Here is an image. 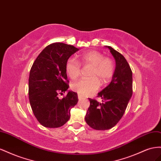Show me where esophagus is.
I'll list each match as a JSON object with an SVG mask.
<instances>
[{
	"label": "esophagus",
	"mask_w": 161,
	"mask_h": 161,
	"mask_svg": "<svg viewBox=\"0 0 161 161\" xmlns=\"http://www.w3.org/2000/svg\"><path fill=\"white\" fill-rule=\"evenodd\" d=\"M82 98H83V96H81V95H78V99L81 100Z\"/></svg>",
	"instance_id": "esophagus-1"
}]
</instances>
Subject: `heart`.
Segmentation results:
<instances>
[{"instance_id": "obj_1", "label": "heart", "mask_w": 161, "mask_h": 161, "mask_svg": "<svg viewBox=\"0 0 161 161\" xmlns=\"http://www.w3.org/2000/svg\"><path fill=\"white\" fill-rule=\"evenodd\" d=\"M84 66L92 67L89 74L90 80H81L71 86L72 90L81 96H87L96 92L99 88V83L104 85L111 81L114 73L115 66L111 58H104L98 51L92 50L81 56ZM65 70L71 80H75L81 73V65L75 58H70L66 62Z\"/></svg>"}]
</instances>
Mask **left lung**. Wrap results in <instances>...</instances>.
<instances>
[{"label": "left lung", "instance_id": "1", "mask_svg": "<svg viewBox=\"0 0 161 161\" xmlns=\"http://www.w3.org/2000/svg\"><path fill=\"white\" fill-rule=\"evenodd\" d=\"M105 47L110 50L116 66L111 83L98 93L102 103L89 98L90 104L85 120L96 130H107L116 125L125 113L133 93L132 71L127 60L112 47Z\"/></svg>", "mask_w": 161, "mask_h": 161}]
</instances>
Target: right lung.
Wrapping results in <instances>:
<instances>
[{"mask_svg":"<svg viewBox=\"0 0 161 161\" xmlns=\"http://www.w3.org/2000/svg\"><path fill=\"white\" fill-rule=\"evenodd\" d=\"M79 50L72 45L53 43L36 58L29 77V100L34 116L48 128L63 126L70 118L71 109L78 102L77 94L67 90L66 62ZM67 91L62 99L58 95Z\"/></svg>","mask_w":161,"mask_h":161,"instance_id":"1","label":"right lung"}]
</instances>
